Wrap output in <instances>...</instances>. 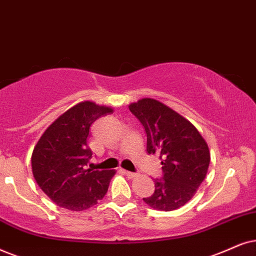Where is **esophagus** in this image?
<instances>
[{
  "instance_id": "esophagus-1",
  "label": "esophagus",
  "mask_w": 256,
  "mask_h": 256,
  "mask_svg": "<svg viewBox=\"0 0 256 256\" xmlns=\"http://www.w3.org/2000/svg\"><path fill=\"white\" fill-rule=\"evenodd\" d=\"M124 172H125L126 176L128 177V178H134V177H137V176H138V174H136V172H131V171H126V170H124Z\"/></svg>"
}]
</instances>
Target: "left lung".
I'll list each match as a JSON object with an SVG mask.
<instances>
[{
	"label": "left lung",
	"instance_id": "left-lung-1",
	"mask_svg": "<svg viewBox=\"0 0 256 256\" xmlns=\"http://www.w3.org/2000/svg\"><path fill=\"white\" fill-rule=\"evenodd\" d=\"M146 132V151L160 154L163 177L143 198L151 208L171 212L192 198L208 172L210 152L198 130L180 113L152 98L128 106Z\"/></svg>",
	"mask_w": 256,
	"mask_h": 256
}]
</instances>
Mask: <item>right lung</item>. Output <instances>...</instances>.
I'll use <instances>...</instances> for the list:
<instances>
[{
  "mask_svg": "<svg viewBox=\"0 0 256 256\" xmlns=\"http://www.w3.org/2000/svg\"><path fill=\"white\" fill-rule=\"evenodd\" d=\"M113 108L82 102L67 110L44 132L32 154V171L38 186L61 208L82 212L108 192L114 170L87 168L92 151L90 128Z\"/></svg>",
  "mask_w": 256,
  "mask_h": 256,
  "instance_id": "obj_1",
  "label": "right lung"
}]
</instances>
